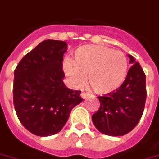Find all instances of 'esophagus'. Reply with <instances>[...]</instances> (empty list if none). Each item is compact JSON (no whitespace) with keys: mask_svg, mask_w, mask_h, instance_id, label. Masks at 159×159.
Here are the masks:
<instances>
[{"mask_svg":"<svg viewBox=\"0 0 159 159\" xmlns=\"http://www.w3.org/2000/svg\"><path fill=\"white\" fill-rule=\"evenodd\" d=\"M80 96H81V98H82L83 99H86V98L89 97V94L86 93H84V92H82V93H81V94H80Z\"/></svg>","mask_w":159,"mask_h":159,"instance_id":"34e87169","label":"esophagus"}]
</instances>
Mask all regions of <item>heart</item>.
<instances>
[{
  "label": "heart",
  "instance_id": "obj_1",
  "mask_svg": "<svg viewBox=\"0 0 159 159\" xmlns=\"http://www.w3.org/2000/svg\"><path fill=\"white\" fill-rule=\"evenodd\" d=\"M63 70L73 86L88 82L99 94L116 91L125 80L128 61L124 53L102 45H85L77 48L75 61L65 60Z\"/></svg>",
  "mask_w": 159,
  "mask_h": 159
}]
</instances>
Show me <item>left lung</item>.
<instances>
[{"label": "left lung", "instance_id": "left-lung-1", "mask_svg": "<svg viewBox=\"0 0 159 159\" xmlns=\"http://www.w3.org/2000/svg\"><path fill=\"white\" fill-rule=\"evenodd\" d=\"M132 66L116 91L98 97L100 108L93 115L96 128L108 136H124L138 124L146 100L145 75L139 62L128 55Z\"/></svg>", "mask_w": 159, "mask_h": 159}]
</instances>
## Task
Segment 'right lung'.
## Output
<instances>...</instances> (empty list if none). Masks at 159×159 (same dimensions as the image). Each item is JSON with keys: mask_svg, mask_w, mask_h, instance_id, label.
<instances>
[{"mask_svg": "<svg viewBox=\"0 0 159 159\" xmlns=\"http://www.w3.org/2000/svg\"><path fill=\"white\" fill-rule=\"evenodd\" d=\"M65 41H42L22 58L14 70L13 97L19 121L32 134L54 135L83 101L80 91L66 87L62 70Z\"/></svg>", "mask_w": 159, "mask_h": 159, "instance_id": "add662e5", "label": "right lung"}]
</instances>
